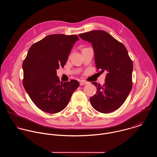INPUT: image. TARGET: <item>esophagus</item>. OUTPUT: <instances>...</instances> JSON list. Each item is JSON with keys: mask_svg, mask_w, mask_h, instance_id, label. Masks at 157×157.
I'll use <instances>...</instances> for the list:
<instances>
[{"mask_svg": "<svg viewBox=\"0 0 157 157\" xmlns=\"http://www.w3.org/2000/svg\"><path fill=\"white\" fill-rule=\"evenodd\" d=\"M86 84H88V83L86 82H85V81H81L80 83V86L85 85H86Z\"/></svg>", "mask_w": 157, "mask_h": 157, "instance_id": "esophagus-1", "label": "esophagus"}]
</instances>
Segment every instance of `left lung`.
<instances>
[{
    "label": "left lung",
    "instance_id": "1",
    "mask_svg": "<svg viewBox=\"0 0 157 157\" xmlns=\"http://www.w3.org/2000/svg\"><path fill=\"white\" fill-rule=\"evenodd\" d=\"M79 36L92 44L97 70L108 72L103 85L92 82L97 92L90 98V103L98 112L115 111L124 103L132 88L133 63L128 51L105 31L94 30Z\"/></svg>",
    "mask_w": 157,
    "mask_h": 157
}]
</instances>
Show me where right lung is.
Here are the masks:
<instances>
[{"mask_svg": "<svg viewBox=\"0 0 157 157\" xmlns=\"http://www.w3.org/2000/svg\"><path fill=\"white\" fill-rule=\"evenodd\" d=\"M76 35H49L34 44L23 62V85L34 105L41 111L56 113L63 110L73 92L79 86L75 80L62 82L56 70L64 67Z\"/></svg>", "mask_w": 157, "mask_h": 157, "instance_id": "right-lung-1", "label": "right lung"}]
</instances>
